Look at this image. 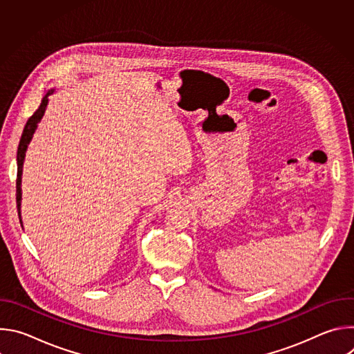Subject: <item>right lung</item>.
I'll use <instances>...</instances> for the list:
<instances>
[{"instance_id": "obj_1", "label": "right lung", "mask_w": 354, "mask_h": 354, "mask_svg": "<svg viewBox=\"0 0 354 354\" xmlns=\"http://www.w3.org/2000/svg\"><path fill=\"white\" fill-rule=\"evenodd\" d=\"M53 91H48L46 93V96L41 99L40 102V106L37 108V111L28 119L25 127H24V131H22V137L19 140V145H18V153H17V164H18V174H17V207H18V216H19V223L21 221V176H22V167H24V160H25V153H26V148H28V144L32 140V136L37 127V123L40 122V119L43 118L44 115V111H46V106H47V102L48 99L47 96L52 93Z\"/></svg>"}]
</instances>
